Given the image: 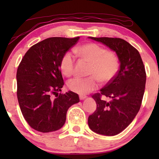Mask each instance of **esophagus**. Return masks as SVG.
Masks as SVG:
<instances>
[{
  "label": "esophagus",
  "mask_w": 159,
  "mask_h": 159,
  "mask_svg": "<svg viewBox=\"0 0 159 159\" xmlns=\"http://www.w3.org/2000/svg\"><path fill=\"white\" fill-rule=\"evenodd\" d=\"M86 97H87L86 95H80V96H79L80 100H84V98H86Z\"/></svg>",
  "instance_id": "1"
}]
</instances>
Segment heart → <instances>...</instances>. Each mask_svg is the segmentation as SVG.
I'll use <instances>...</instances> for the list:
<instances>
[{"instance_id": "1", "label": "heart", "mask_w": 159, "mask_h": 159, "mask_svg": "<svg viewBox=\"0 0 159 159\" xmlns=\"http://www.w3.org/2000/svg\"><path fill=\"white\" fill-rule=\"evenodd\" d=\"M75 53L91 63L88 75L90 77H75L69 80L67 86L69 90L78 94L84 95L96 90L99 80L102 83H108L116 77L119 69V59L112 51L94 43H84L75 48ZM75 66V57L71 52H66L61 57L60 69L66 77L73 75Z\"/></svg>"}]
</instances>
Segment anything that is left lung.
<instances>
[{
	"label": "left lung",
	"instance_id": "obj_1",
	"mask_svg": "<svg viewBox=\"0 0 159 159\" xmlns=\"http://www.w3.org/2000/svg\"><path fill=\"white\" fill-rule=\"evenodd\" d=\"M116 52L120 68L116 77L93 95L97 108L88 117V125L93 132L113 136L122 132L133 121L142 103L146 73L138 50L127 41L117 38H93ZM110 97L109 102L101 99Z\"/></svg>",
	"mask_w": 159,
	"mask_h": 159
}]
</instances>
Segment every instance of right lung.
Listing matches in <instances>:
<instances>
[{
  "instance_id": "obj_1",
  "label": "right lung",
  "mask_w": 159,
  "mask_h": 159,
  "mask_svg": "<svg viewBox=\"0 0 159 159\" xmlns=\"http://www.w3.org/2000/svg\"><path fill=\"white\" fill-rule=\"evenodd\" d=\"M54 37L32 45L25 54L16 72L17 98L25 120L41 132L59 129L66 112L80 101L77 93L61 91L64 82L60 69L61 57L79 40Z\"/></svg>"
}]
</instances>
